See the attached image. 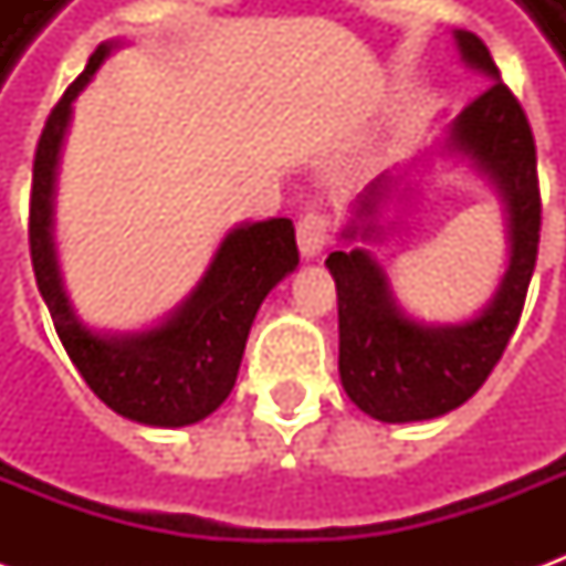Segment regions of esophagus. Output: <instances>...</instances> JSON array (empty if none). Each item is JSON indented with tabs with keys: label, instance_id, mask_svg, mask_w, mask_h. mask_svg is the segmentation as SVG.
Segmentation results:
<instances>
[{
	"label": "esophagus",
	"instance_id": "esophagus-1",
	"mask_svg": "<svg viewBox=\"0 0 566 566\" xmlns=\"http://www.w3.org/2000/svg\"><path fill=\"white\" fill-rule=\"evenodd\" d=\"M331 239V218L324 211H306L296 223V245L306 260H315Z\"/></svg>",
	"mask_w": 566,
	"mask_h": 566
}]
</instances>
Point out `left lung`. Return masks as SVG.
Returning a JSON list of instances; mask_svg holds the SVG:
<instances>
[{
  "label": "left lung",
  "instance_id": "1",
  "mask_svg": "<svg viewBox=\"0 0 566 566\" xmlns=\"http://www.w3.org/2000/svg\"><path fill=\"white\" fill-rule=\"evenodd\" d=\"M463 63L491 78L485 91L454 117L446 154L470 160L497 190L506 211L510 266L475 318L463 324H421L397 306L388 275L367 248L333 251L327 258L339 303V379L352 403L376 421L406 424L458 409L473 397L510 345L522 318L527 284L539 248V181L536 145L527 115L500 81L485 42L454 30ZM397 185L379 175L360 193L345 242L381 239V202Z\"/></svg>",
  "mask_w": 566,
  "mask_h": 566
}]
</instances>
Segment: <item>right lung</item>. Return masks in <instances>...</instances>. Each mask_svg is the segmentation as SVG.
Instances as JSON below:
<instances>
[{
	"instance_id": "1",
	"label": "right lung",
	"mask_w": 566,
	"mask_h": 566,
	"mask_svg": "<svg viewBox=\"0 0 566 566\" xmlns=\"http://www.w3.org/2000/svg\"><path fill=\"white\" fill-rule=\"evenodd\" d=\"M115 48L105 42L93 51L42 129L30 193L32 272L66 355L108 409L150 427L197 424L230 397L260 303L300 263L294 223L270 218L233 227L190 296L157 327L91 331L69 303L56 266L54 185L72 103Z\"/></svg>"
}]
</instances>
